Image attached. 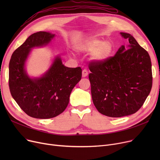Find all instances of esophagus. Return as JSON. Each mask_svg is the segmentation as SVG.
<instances>
[{"mask_svg":"<svg viewBox=\"0 0 160 160\" xmlns=\"http://www.w3.org/2000/svg\"><path fill=\"white\" fill-rule=\"evenodd\" d=\"M88 74V71L87 69H83L82 71V77H86Z\"/></svg>","mask_w":160,"mask_h":160,"instance_id":"1","label":"esophagus"}]
</instances>
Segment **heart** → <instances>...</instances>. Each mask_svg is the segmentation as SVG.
Segmentation results:
<instances>
[{
  "mask_svg": "<svg viewBox=\"0 0 160 160\" xmlns=\"http://www.w3.org/2000/svg\"><path fill=\"white\" fill-rule=\"evenodd\" d=\"M76 48L80 52H91V58L93 60L101 62L111 56L113 45L110 41H102L98 39L92 38L78 44Z\"/></svg>",
  "mask_w": 160,
  "mask_h": 160,
  "instance_id": "b5f03b06",
  "label": "heart"
}]
</instances>
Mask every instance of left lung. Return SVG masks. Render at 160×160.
I'll return each instance as SVG.
<instances>
[{"label": "left lung", "instance_id": "left-lung-1", "mask_svg": "<svg viewBox=\"0 0 160 160\" xmlns=\"http://www.w3.org/2000/svg\"><path fill=\"white\" fill-rule=\"evenodd\" d=\"M129 45H122L113 56L89 63L92 100L106 116L121 117L137 112L152 86L150 56L132 35L121 32ZM128 49H127V48Z\"/></svg>", "mask_w": 160, "mask_h": 160}]
</instances>
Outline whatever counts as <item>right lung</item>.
<instances>
[{
    "label": "right lung",
    "instance_id": "right-lung-1",
    "mask_svg": "<svg viewBox=\"0 0 160 160\" xmlns=\"http://www.w3.org/2000/svg\"><path fill=\"white\" fill-rule=\"evenodd\" d=\"M54 37L46 32L33 33L15 50L10 61L11 95L22 111L33 118L50 119L63 112L72 89L82 78L80 67H67L58 57L43 77L32 79L27 74L24 67L30 49L47 45Z\"/></svg>",
    "mask_w": 160,
    "mask_h": 160
}]
</instances>
